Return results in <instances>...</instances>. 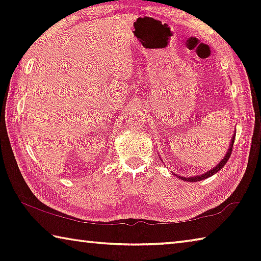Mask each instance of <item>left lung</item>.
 Masks as SVG:
<instances>
[{
    "mask_svg": "<svg viewBox=\"0 0 261 261\" xmlns=\"http://www.w3.org/2000/svg\"><path fill=\"white\" fill-rule=\"evenodd\" d=\"M235 136H236V135H233V136H232V138H231V141H230V145H229V149H228L227 154H226V155H224V158L222 159V160H221V162L219 163V165L216 166V167H214L213 169H211L210 171H207V173L202 174V175H199V176H193V177H182V176H177L176 174H174V175H175V176H177V177H179L180 179H183V180H188V182H198V180H201V179L208 178V177H211V176H213L215 173H218L219 170L222 169V168L224 167V165H226V163H227V161L229 160V158H230V155H231V151H232V145H233V141H235Z\"/></svg>",
    "mask_w": 261,
    "mask_h": 261,
    "instance_id": "8db88e82",
    "label": "left lung"
}]
</instances>
